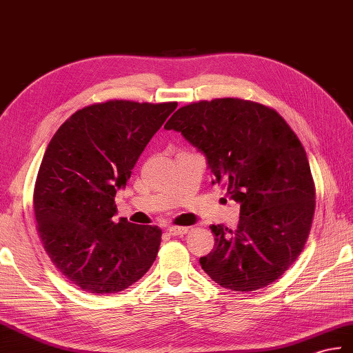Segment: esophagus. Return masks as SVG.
I'll list each match as a JSON object with an SVG mask.
<instances>
[{"label": "esophagus", "instance_id": "esophagus-1", "mask_svg": "<svg viewBox=\"0 0 353 353\" xmlns=\"http://www.w3.org/2000/svg\"><path fill=\"white\" fill-rule=\"evenodd\" d=\"M168 233L171 236H183L188 233V227H177V225H171L168 227Z\"/></svg>", "mask_w": 353, "mask_h": 353}]
</instances>
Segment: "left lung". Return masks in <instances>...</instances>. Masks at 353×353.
<instances>
[{
	"mask_svg": "<svg viewBox=\"0 0 353 353\" xmlns=\"http://www.w3.org/2000/svg\"><path fill=\"white\" fill-rule=\"evenodd\" d=\"M204 154L212 183L241 204L236 230L210 225L201 269L221 288L251 292L278 280L304 250L316 192L307 153L276 111L234 97L182 106L163 126Z\"/></svg>",
	"mask_w": 353,
	"mask_h": 353,
	"instance_id": "left-lung-1",
	"label": "left lung"
}]
</instances>
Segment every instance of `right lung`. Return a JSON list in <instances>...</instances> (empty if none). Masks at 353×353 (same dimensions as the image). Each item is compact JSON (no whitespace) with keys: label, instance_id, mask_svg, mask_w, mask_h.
<instances>
[{"label":"right lung","instance_id":"add662e5","mask_svg":"<svg viewBox=\"0 0 353 353\" xmlns=\"http://www.w3.org/2000/svg\"><path fill=\"white\" fill-rule=\"evenodd\" d=\"M176 102L85 106L49 141L34 188L40 239L55 268L88 293H117L153 265L161 228L120 218L114 203Z\"/></svg>","mask_w":353,"mask_h":353}]
</instances>
